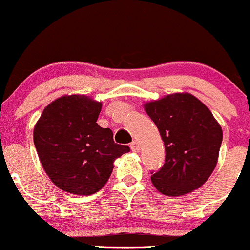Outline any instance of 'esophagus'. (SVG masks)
I'll return each instance as SVG.
<instances>
[{"label": "esophagus", "instance_id": "obj_1", "mask_svg": "<svg viewBox=\"0 0 250 250\" xmlns=\"http://www.w3.org/2000/svg\"><path fill=\"white\" fill-rule=\"evenodd\" d=\"M130 148H131V150H133V152H136L138 153L139 150H140V145H139V142L138 141H133L130 144Z\"/></svg>", "mask_w": 250, "mask_h": 250}]
</instances>
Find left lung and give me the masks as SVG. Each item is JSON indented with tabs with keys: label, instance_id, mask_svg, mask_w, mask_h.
<instances>
[{
	"label": "left lung",
	"instance_id": "obj_1",
	"mask_svg": "<svg viewBox=\"0 0 250 250\" xmlns=\"http://www.w3.org/2000/svg\"><path fill=\"white\" fill-rule=\"evenodd\" d=\"M165 145V164L153 173L163 194L183 196L209 179L218 160L223 131L213 115L191 94H172L145 104Z\"/></svg>",
	"mask_w": 250,
	"mask_h": 250
}]
</instances>
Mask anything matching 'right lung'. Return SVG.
<instances>
[{"instance_id":"add662e5","label":"right lung","mask_w":250,"mask_h":250,"mask_svg":"<svg viewBox=\"0 0 250 250\" xmlns=\"http://www.w3.org/2000/svg\"><path fill=\"white\" fill-rule=\"evenodd\" d=\"M102 103L84 95L62 96L43 109L34 145L46 174L60 190L87 196L105 185L115 159L130 148L117 145L110 128L98 125Z\"/></svg>"}]
</instances>
